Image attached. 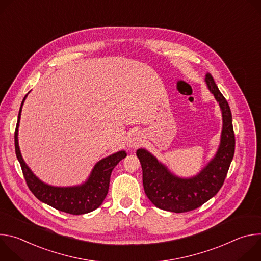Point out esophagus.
Segmentation results:
<instances>
[{"instance_id": "esophagus-1", "label": "esophagus", "mask_w": 261, "mask_h": 261, "mask_svg": "<svg viewBox=\"0 0 261 261\" xmlns=\"http://www.w3.org/2000/svg\"><path fill=\"white\" fill-rule=\"evenodd\" d=\"M141 143V137L139 136V134H134L132 135L130 138H129V141H128V145L130 147H136L138 146L139 144Z\"/></svg>"}]
</instances>
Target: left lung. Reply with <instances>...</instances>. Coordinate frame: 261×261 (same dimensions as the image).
<instances>
[{"label": "left lung", "instance_id": "8db88e82", "mask_svg": "<svg viewBox=\"0 0 261 261\" xmlns=\"http://www.w3.org/2000/svg\"><path fill=\"white\" fill-rule=\"evenodd\" d=\"M205 83L222 110L223 129L216 156L200 173L191 178H180L173 175L144 148H139L136 152L142 168L144 192L147 198L161 210L186 213L201 206L219 192L232 161L236 138L230 107L211 73H206Z\"/></svg>", "mask_w": 261, "mask_h": 261}]
</instances>
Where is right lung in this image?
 <instances>
[{
    "label": "right lung",
    "mask_w": 261,
    "mask_h": 261,
    "mask_svg": "<svg viewBox=\"0 0 261 261\" xmlns=\"http://www.w3.org/2000/svg\"><path fill=\"white\" fill-rule=\"evenodd\" d=\"M27 96L28 94L24 96L21 102L18 113V120L14 132V144L15 154L20 163L22 174L29 189L40 201L64 213L71 215H83L96 210L102 204L107 195L111 171L122 159L127 156L126 152L121 151L100 160L92 170L89 179L82 186H77V187L60 188L53 187V186L42 182L40 179H38V177H36L33 174L31 169L24 163L18 146L17 132L20 113Z\"/></svg>",
    "instance_id": "right-lung-1"
}]
</instances>
